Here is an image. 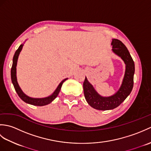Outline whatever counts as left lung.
Wrapping results in <instances>:
<instances>
[{
  "mask_svg": "<svg viewBox=\"0 0 151 151\" xmlns=\"http://www.w3.org/2000/svg\"><path fill=\"white\" fill-rule=\"evenodd\" d=\"M112 50L120 56L126 64V70L120 89L113 96L103 97L99 95L86 77L83 83L84 97L92 108L99 110H111L119 106L132 91L134 86V74L135 71L134 62L129 51L120 40H112Z\"/></svg>",
  "mask_w": 151,
  "mask_h": 151,
  "instance_id": "8db88e82",
  "label": "left lung"
}]
</instances>
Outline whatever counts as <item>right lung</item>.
I'll return each mask as SVG.
<instances>
[{
  "instance_id": "obj_1",
  "label": "right lung",
  "mask_w": 151,
  "mask_h": 151,
  "mask_svg": "<svg viewBox=\"0 0 151 151\" xmlns=\"http://www.w3.org/2000/svg\"><path fill=\"white\" fill-rule=\"evenodd\" d=\"M22 46H23V45H21L19 47L18 49L15 51L14 58H13V63H12V66L11 69V79H12V84L14 85V88L15 89V91L17 92L19 97H20L24 102H27L28 104H30L34 106H42L49 104L57 97V96L58 95L61 89V88H62L63 83L65 82L66 80H67V78L63 80V81L60 82V84H59L58 86V88H56V90L54 91L53 93L48 97L35 99V98H31L25 95L21 90L20 87H19L17 81V76H16V65H17L18 56L19 55V53H20V52L22 50Z\"/></svg>"
}]
</instances>
